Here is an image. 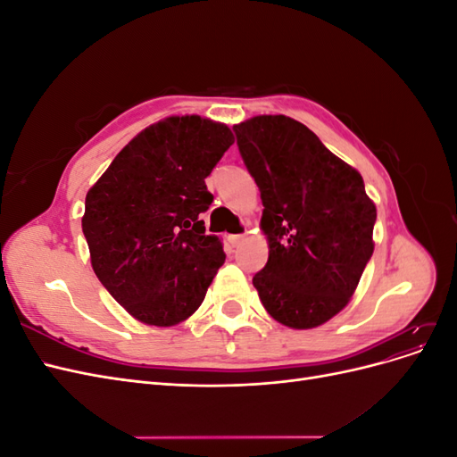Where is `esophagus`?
Returning a JSON list of instances; mask_svg holds the SVG:
<instances>
[{
	"instance_id": "obj_1",
	"label": "esophagus",
	"mask_w": 457,
	"mask_h": 457,
	"mask_svg": "<svg viewBox=\"0 0 457 457\" xmlns=\"http://www.w3.org/2000/svg\"><path fill=\"white\" fill-rule=\"evenodd\" d=\"M232 245H240L245 240V234H234V237H228Z\"/></svg>"
}]
</instances>
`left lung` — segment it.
<instances>
[{
	"instance_id": "left-lung-1",
	"label": "left lung",
	"mask_w": 457,
	"mask_h": 457,
	"mask_svg": "<svg viewBox=\"0 0 457 457\" xmlns=\"http://www.w3.org/2000/svg\"><path fill=\"white\" fill-rule=\"evenodd\" d=\"M234 133L265 207L269 261L253 276L262 307L287 328L322 326L361 282L373 253L376 204L362 175L294 118L253 116Z\"/></svg>"
}]
</instances>
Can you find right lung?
Wrapping results in <instances>:
<instances>
[{
  "label": "right lung",
  "mask_w": 457,
  "mask_h": 457,
  "mask_svg": "<svg viewBox=\"0 0 457 457\" xmlns=\"http://www.w3.org/2000/svg\"><path fill=\"white\" fill-rule=\"evenodd\" d=\"M228 126L170 116L120 150L86 196L81 217L96 278L135 320L170 328L195 314L225 262L205 234L213 196L205 187L227 148Z\"/></svg>",
  "instance_id": "right-lung-1"
}]
</instances>
